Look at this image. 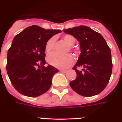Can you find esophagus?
I'll return each mask as SVG.
<instances>
[{
    "label": "esophagus",
    "mask_w": 122,
    "mask_h": 122,
    "mask_svg": "<svg viewBox=\"0 0 122 122\" xmlns=\"http://www.w3.org/2000/svg\"><path fill=\"white\" fill-rule=\"evenodd\" d=\"M60 71H61V73H66L67 70H60Z\"/></svg>",
    "instance_id": "1"
}]
</instances>
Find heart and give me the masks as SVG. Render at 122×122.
Returning a JSON list of instances; mask_svg holds the SVG:
<instances>
[{"label": "heart", "instance_id": "b5f03b06", "mask_svg": "<svg viewBox=\"0 0 122 122\" xmlns=\"http://www.w3.org/2000/svg\"><path fill=\"white\" fill-rule=\"evenodd\" d=\"M63 41L69 46H73L75 42V39L71 35H66L63 37ZM55 38L51 37L47 41L45 46V49L47 52H50L54 49ZM47 61L49 64L58 68H67L72 65L74 62V57L70 54L60 55L56 52H52L47 56Z\"/></svg>", "mask_w": 122, "mask_h": 122}]
</instances>
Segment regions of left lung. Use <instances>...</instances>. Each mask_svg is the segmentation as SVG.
Here are the masks:
<instances>
[{
    "label": "left lung",
    "mask_w": 122,
    "mask_h": 122,
    "mask_svg": "<svg viewBox=\"0 0 122 122\" xmlns=\"http://www.w3.org/2000/svg\"><path fill=\"white\" fill-rule=\"evenodd\" d=\"M80 42L81 53L73 68L76 78L70 82L75 92L85 97L101 93L109 82L112 73L111 50L100 33L86 26L64 30ZM81 67L78 71L76 68Z\"/></svg>",
    "instance_id": "8db88e82"
}]
</instances>
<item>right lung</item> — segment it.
I'll return each mask as SVG.
<instances>
[{"mask_svg":"<svg viewBox=\"0 0 122 122\" xmlns=\"http://www.w3.org/2000/svg\"><path fill=\"white\" fill-rule=\"evenodd\" d=\"M60 32L32 25L15 36L7 52L6 70L11 83L20 94L35 97L50 89L58 70L45 66V46L49 39Z\"/></svg>","mask_w":122,"mask_h":122,"instance_id":"1","label":"right lung"}]
</instances>
